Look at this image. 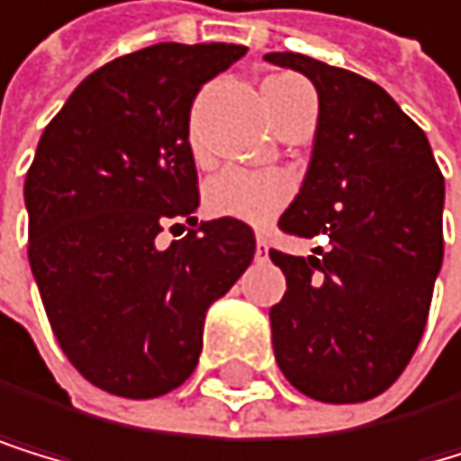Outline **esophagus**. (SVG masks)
Wrapping results in <instances>:
<instances>
[{
  "label": "esophagus",
  "instance_id": "obj_1",
  "mask_svg": "<svg viewBox=\"0 0 461 461\" xmlns=\"http://www.w3.org/2000/svg\"><path fill=\"white\" fill-rule=\"evenodd\" d=\"M257 259H267V240L262 233L257 236Z\"/></svg>",
  "mask_w": 461,
  "mask_h": 461
}]
</instances>
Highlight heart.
<instances>
[{
    "label": "heart",
    "mask_w": 461,
    "mask_h": 461,
    "mask_svg": "<svg viewBox=\"0 0 461 461\" xmlns=\"http://www.w3.org/2000/svg\"><path fill=\"white\" fill-rule=\"evenodd\" d=\"M274 79H294V77H270L267 82ZM202 196H204V208L213 216L240 219L248 221V225H265L291 199V182H287V176L276 174V170L225 167L204 182Z\"/></svg>",
    "instance_id": "heart-1"
}]
</instances>
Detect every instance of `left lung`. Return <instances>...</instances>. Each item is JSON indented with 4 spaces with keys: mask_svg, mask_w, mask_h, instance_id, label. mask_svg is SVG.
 Listing matches in <instances>:
<instances>
[{
    "mask_svg": "<svg viewBox=\"0 0 461 461\" xmlns=\"http://www.w3.org/2000/svg\"><path fill=\"white\" fill-rule=\"evenodd\" d=\"M265 59L308 77L319 96L308 174L279 228L330 242L322 260L270 250L287 282L270 308L279 371L319 402L374 399L422 339L445 179L422 128L376 82L302 53Z\"/></svg>",
    "mask_w": 461,
    "mask_h": 461,
    "instance_id": "8db88e82",
    "label": "left lung"
}]
</instances>
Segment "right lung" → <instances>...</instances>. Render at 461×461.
<instances>
[{
  "label": "right lung",
  "mask_w": 461,
  "mask_h": 461,
  "mask_svg": "<svg viewBox=\"0 0 461 461\" xmlns=\"http://www.w3.org/2000/svg\"><path fill=\"white\" fill-rule=\"evenodd\" d=\"M242 45L159 42L94 70L45 128L24 179L28 259L50 328L96 388L153 399L194 374L204 313L245 274L240 219L199 221L191 104ZM191 224L167 249V221ZM173 230V229H171Z\"/></svg>",
  "instance_id": "1"
}]
</instances>
